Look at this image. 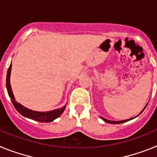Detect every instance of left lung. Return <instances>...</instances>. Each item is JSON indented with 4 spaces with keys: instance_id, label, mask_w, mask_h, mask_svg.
I'll return each mask as SVG.
<instances>
[{
    "instance_id": "8db88e82",
    "label": "left lung",
    "mask_w": 157,
    "mask_h": 157,
    "mask_svg": "<svg viewBox=\"0 0 157 157\" xmlns=\"http://www.w3.org/2000/svg\"><path fill=\"white\" fill-rule=\"evenodd\" d=\"M146 106H147V105H146ZM145 106V107H146ZM145 108H144V109H145ZM144 109L142 111H141V112H140V114H141V112H143L144 111ZM100 117L101 118V119H102V120H104V121L105 122H106V123H111V124H120V123H125V122H127V121H129V120H133V119H134V118H136V117H138V116H135V117H134V118H131V119H128V120H120V121H113V120H106V119H105V118L104 117H101V116H100Z\"/></svg>"
}]
</instances>
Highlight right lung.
Wrapping results in <instances>:
<instances>
[{
	"label": "right lung",
	"instance_id": "obj_1",
	"mask_svg": "<svg viewBox=\"0 0 157 157\" xmlns=\"http://www.w3.org/2000/svg\"><path fill=\"white\" fill-rule=\"evenodd\" d=\"M11 71H12V63L10 64L8 67V72H7V77H6V88L8 90V94L9 98H11L12 104H13L15 109L18 111L23 116L26 118H28L30 120H35V121L41 122V123H50L56 120V118L61 116V114L64 111L66 105H64L62 108L59 109H54L52 111H48V112H37V111L31 110L25 106L19 104V102L16 101L14 94L12 90V86L10 84V75H11Z\"/></svg>",
	"mask_w": 157,
	"mask_h": 157
}]
</instances>
